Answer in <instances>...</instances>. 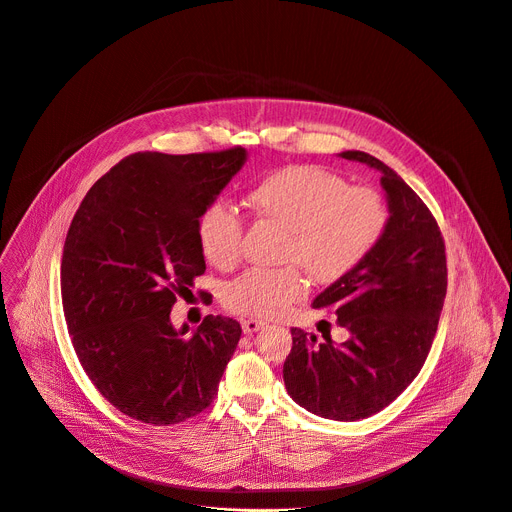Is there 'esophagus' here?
<instances>
[{"instance_id": "1", "label": "esophagus", "mask_w": 512, "mask_h": 512, "mask_svg": "<svg viewBox=\"0 0 512 512\" xmlns=\"http://www.w3.org/2000/svg\"><path fill=\"white\" fill-rule=\"evenodd\" d=\"M263 327H265V322H261V320H255V318L243 320V333H245V335H253V333H257L259 329H263Z\"/></svg>"}]
</instances>
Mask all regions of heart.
Listing matches in <instances>:
<instances>
[{"label": "heart", "instance_id": "1", "mask_svg": "<svg viewBox=\"0 0 512 512\" xmlns=\"http://www.w3.org/2000/svg\"><path fill=\"white\" fill-rule=\"evenodd\" d=\"M247 206L261 220L286 228L282 261L298 263L314 282L333 284L357 269L384 237L388 208L367 185L322 167L292 165L273 171L247 192ZM245 220L224 200H214L198 220L202 255L216 267H235L243 255ZM296 265L253 267L226 284V308L255 318L284 314L308 294Z\"/></svg>", "mask_w": 512, "mask_h": 512}]
</instances>
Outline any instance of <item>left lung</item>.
<instances>
[{
    "label": "left lung",
    "mask_w": 512,
    "mask_h": 512,
    "mask_svg": "<svg viewBox=\"0 0 512 512\" xmlns=\"http://www.w3.org/2000/svg\"><path fill=\"white\" fill-rule=\"evenodd\" d=\"M339 157L382 173L390 218L374 253L312 302L335 310L349 339L335 345L324 335L316 343L292 329L284 382L312 414L359 421L396 400L421 371L447 294V261L435 216L394 169L363 151Z\"/></svg>",
    "instance_id": "8db88e82"
}]
</instances>
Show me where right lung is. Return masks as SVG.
I'll use <instances>...</instances> for the list:
<instances>
[{"instance_id": "add662e5", "label": "right lung", "mask_w": 512, "mask_h": 512, "mask_svg": "<svg viewBox=\"0 0 512 512\" xmlns=\"http://www.w3.org/2000/svg\"><path fill=\"white\" fill-rule=\"evenodd\" d=\"M245 161L243 147L134 153L73 216L61 261L71 343L91 384L134 421L167 427L206 410L239 345L237 320L208 314L190 331L169 314L206 271L200 214Z\"/></svg>"}]
</instances>
